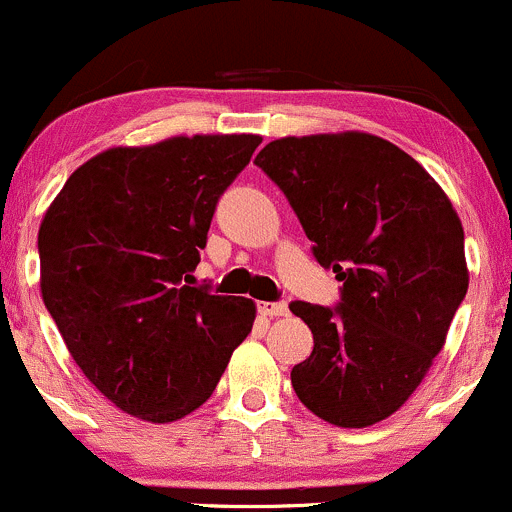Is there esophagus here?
I'll return each mask as SVG.
<instances>
[{
    "mask_svg": "<svg viewBox=\"0 0 512 512\" xmlns=\"http://www.w3.org/2000/svg\"><path fill=\"white\" fill-rule=\"evenodd\" d=\"M258 312L263 317H285L288 315V305L285 302H258Z\"/></svg>",
    "mask_w": 512,
    "mask_h": 512,
    "instance_id": "obj_1",
    "label": "esophagus"
}]
</instances>
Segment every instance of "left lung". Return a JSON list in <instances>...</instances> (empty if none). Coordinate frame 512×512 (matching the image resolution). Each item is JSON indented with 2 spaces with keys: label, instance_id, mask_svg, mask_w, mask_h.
<instances>
[{
  "label": "left lung",
  "instance_id": "left-lung-1",
  "mask_svg": "<svg viewBox=\"0 0 512 512\" xmlns=\"http://www.w3.org/2000/svg\"><path fill=\"white\" fill-rule=\"evenodd\" d=\"M254 163L342 280L337 307L290 302L315 339L295 393L324 422L376 425L420 386L469 288L456 210L415 158L364 131L285 136Z\"/></svg>",
  "mask_w": 512,
  "mask_h": 512
}]
</instances>
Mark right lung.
<instances>
[{"label": "right lung", "instance_id": "right-lung-1", "mask_svg": "<svg viewBox=\"0 0 512 512\" xmlns=\"http://www.w3.org/2000/svg\"><path fill=\"white\" fill-rule=\"evenodd\" d=\"M258 144L197 134L109 148L46 210L43 302L87 381L129 415L173 422L200 408L254 327L249 298L188 283L219 197Z\"/></svg>", "mask_w": 512, "mask_h": 512}]
</instances>
